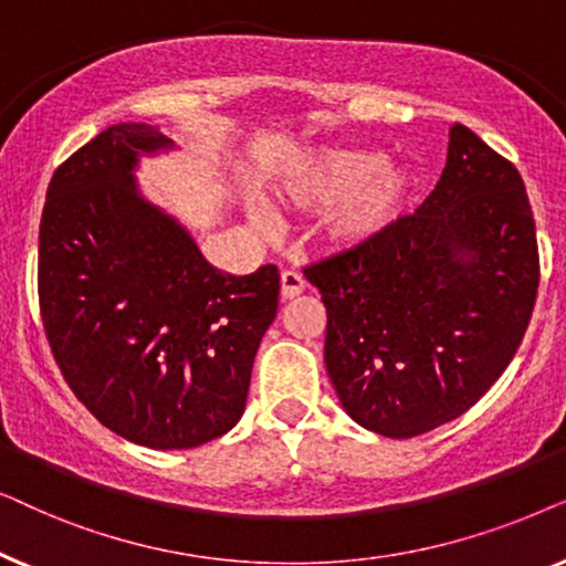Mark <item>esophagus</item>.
<instances>
[{
    "instance_id": "esophagus-1",
    "label": "esophagus",
    "mask_w": 566,
    "mask_h": 566,
    "mask_svg": "<svg viewBox=\"0 0 566 566\" xmlns=\"http://www.w3.org/2000/svg\"><path fill=\"white\" fill-rule=\"evenodd\" d=\"M303 290H305V279L300 271H295V269L282 271V300L297 297Z\"/></svg>"
}]
</instances>
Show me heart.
<instances>
[{"instance_id": "b5f03b06", "label": "heart", "mask_w": 566, "mask_h": 566, "mask_svg": "<svg viewBox=\"0 0 566 566\" xmlns=\"http://www.w3.org/2000/svg\"><path fill=\"white\" fill-rule=\"evenodd\" d=\"M413 186L411 170L375 149L326 147L303 157L279 191L295 207H328L326 235L338 248L373 243L401 220Z\"/></svg>"}]
</instances>
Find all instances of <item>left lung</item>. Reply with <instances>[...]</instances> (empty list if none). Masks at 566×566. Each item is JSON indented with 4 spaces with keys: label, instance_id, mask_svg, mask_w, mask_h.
I'll list each match as a JSON object with an SVG mask.
<instances>
[{
    "label": "left lung",
    "instance_id": "1",
    "mask_svg": "<svg viewBox=\"0 0 566 566\" xmlns=\"http://www.w3.org/2000/svg\"><path fill=\"white\" fill-rule=\"evenodd\" d=\"M538 274L523 178L455 124L417 212L305 269L328 313L326 370L344 411L394 440L461 417L515 357Z\"/></svg>",
    "mask_w": 566,
    "mask_h": 566
}]
</instances>
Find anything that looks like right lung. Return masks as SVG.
<instances>
[{
	"mask_svg": "<svg viewBox=\"0 0 566 566\" xmlns=\"http://www.w3.org/2000/svg\"><path fill=\"white\" fill-rule=\"evenodd\" d=\"M172 147L157 126H108L56 168L38 235L41 318L66 386L103 427L155 450L238 424L279 305L274 263L224 274L139 193V157Z\"/></svg>",
	"mask_w": 566,
	"mask_h": 566,
	"instance_id": "right-lung-1",
	"label": "right lung"
}]
</instances>
